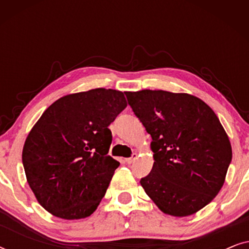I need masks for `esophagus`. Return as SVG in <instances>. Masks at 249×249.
Here are the masks:
<instances>
[{
    "label": "esophagus",
    "instance_id": "34e87169",
    "mask_svg": "<svg viewBox=\"0 0 249 249\" xmlns=\"http://www.w3.org/2000/svg\"><path fill=\"white\" fill-rule=\"evenodd\" d=\"M136 159H137V154H136V153H134V154H132V155L130 156V158L125 159V162H127L128 164H131V163L135 162Z\"/></svg>",
    "mask_w": 249,
    "mask_h": 249
}]
</instances>
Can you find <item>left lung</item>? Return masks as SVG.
<instances>
[{
  "label": "left lung",
  "instance_id": "obj_1",
  "mask_svg": "<svg viewBox=\"0 0 249 249\" xmlns=\"http://www.w3.org/2000/svg\"><path fill=\"white\" fill-rule=\"evenodd\" d=\"M128 104L151 135L154 164L141 185L160 210L188 216L222 188L232 151L214 111L185 93L125 91Z\"/></svg>",
  "mask_w": 249,
  "mask_h": 249
}]
</instances>
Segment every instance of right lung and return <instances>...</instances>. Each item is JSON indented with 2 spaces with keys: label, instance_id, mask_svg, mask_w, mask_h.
<instances>
[{
  "label": "right lung",
  "instance_id": "obj_1",
  "mask_svg": "<svg viewBox=\"0 0 249 249\" xmlns=\"http://www.w3.org/2000/svg\"><path fill=\"white\" fill-rule=\"evenodd\" d=\"M127 107L120 90L96 88L63 96L45 110L22 149L37 200L64 220L89 216L120 165L107 155L111 122Z\"/></svg>",
  "mask_w": 249,
  "mask_h": 249
}]
</instances>
